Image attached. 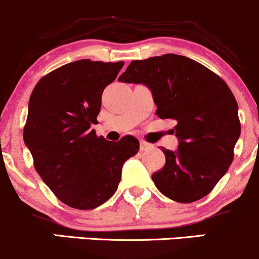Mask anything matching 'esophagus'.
Here are the masks:
<instances>
[{
	"mask_svg": "<svg viewBox=\"0 0 259 259\" xmlns=\"http://www.w3.org/2000/svg\"><path fill=\"white\" fill-rule=\"evenodd\" d=\"M151 149H153V146L151 144H147V143H145V141H141L140 143L141 151H147V150H151Z\"/></svg>",
	"mask_w": 259,
	"mask_h": 259,
	"instance_id": "34e87169",
	"label": "esophagus"
}]
</instances>
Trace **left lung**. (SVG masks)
<instances>
[{
	"label": "left lung",
	"mask_w": 259,
	"mask_h": 259,
	"mask_svg": "<svg viewBox=\"0 0 259 259\" xmlns=\"http://www.w3.org/2000/svg\"><path fill=\"white\" fill-rule=\"evenodd\" d=\"M118 81L145 84L157 114L175 119L177 150L161 147L166 163L152 181L167 198L193 203L204 198L229 169L241 134L237 102L218 75L182 55L135 60Z\"/></svg>",
	"instance_id": "left-lung-1"
}]
</instances>
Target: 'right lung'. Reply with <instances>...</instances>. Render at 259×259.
Wrapping results in <instances>:
<instances>
[{
    "instance_id": "right-lung-1",
    "label": "right lung",
    "mask_w": 259,
    "mask_h": 259,
    "mask_svg": "<svg viewBox=\"0 0 259 259\" xmlns=\"http://www.w3.org/2000/svg\"><path fill=\"white\" fill-rule=\"evenodd\" d=\"M123 61L78 60L44 76L34 87L24 126L25 146L36 172L62 203L95 209L115 193L124 162L139 151L138 139L98 138L102 93Z\"/></svg>"
}]
</instances>
